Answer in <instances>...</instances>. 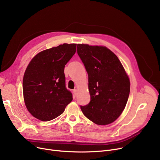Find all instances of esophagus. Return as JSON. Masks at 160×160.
Instances as JSON below:
<instances>
[{
    "mask_svg": "<svg viewBox=\"0 0 160 160\" xmlns=\"http://www.w3.org/2000/svg\"><path fill=\"white\" fill-rule=\"evenodd\" d=\"M73 93H74V95L76 96V95H77V93H78V90L76 89H74L73 90Z\"/></svg>",
    "mask_w": 160,
    "mask_h": 160,
    "instance_id": "obj_1",
    "label": "esophagus"
}]
</instances>
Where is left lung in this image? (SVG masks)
Returning <instances> with one entry per match:
<instances>
[{
	"label": "left lung",
	"mask_w": 160,
	"mask_h": 160,
	"mask_svg": "<svg viewBox=\"0 0 160 160\" xmlns=\"http://www.w3.org/2000/svg\"><path fill=\"white\" fill-rule=\"evenodd\" d=\"M77 52L88 74L91 97L80 107L83 114L97 125L114 122L122 113L130 92L129 76L118 58L101 46L78 44Z\"/></svg>",
	"instance_id": "left-lung-1"
}]
</instances>
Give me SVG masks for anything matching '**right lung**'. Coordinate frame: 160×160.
Instances as JSON below:
<instances>
[{"mask_svg": "<svg viewBox=\"0 0 160 160\" xmlns=\"http://www.w3.org/2000/svg\"><path fill=\"white\" fill-rule=\"evenodd\" d=\"M76 50V44H63L37 53L23 79L25 106L36 118L47 122L63 114L72 101L65 87L64 68Z\"/></svg>", "mask_w": 160, "mask_h": 160, "instance_id": "right-lung-1", "label": "right lung"}]
</instances>
